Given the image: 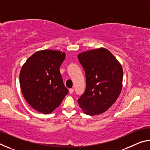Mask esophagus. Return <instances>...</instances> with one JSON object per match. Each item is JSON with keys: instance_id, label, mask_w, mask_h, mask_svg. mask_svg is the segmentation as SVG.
Wrapping results in <instances>:
<instances>
[{"instance_id": "obj_1", "label": "esophagus", "mask_w": 150, "mask_h": 150, "mask_svg": "<svg viewBox=\"0 0 150 150\" xmlns=\"http://www.w3.org/2000/svg\"><path fill=\"white\" fill-rule=\"evenodd\" d=\"M69 91L70 94H72L73 92H74V88H69Z\"/></svg>"}]
</instances>
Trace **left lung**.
I'll list each match as a JSON object with an SVG mask.
<instances>
[{"mask_svg": "<svg viewBox=\"0 0 150 150\" xmlns=\"http://www.w3.org/2000/svg\"><path fill=\"white\" fill-rule=\"evenodd\" d=\"M85 70L86 90L78 99L83 112L98 115L117 100L122 88L123 69L120 62L106 48L100 47L78 55Z\"/></svg>", "mask_w": 150, "mask_h": 150, "instance_id": "1", "label": "left lung"}]
</instances>
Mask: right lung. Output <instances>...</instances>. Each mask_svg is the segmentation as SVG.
<instances>
[{
    "label": "right lung",
    "mask_w": 150,
    "mask_h": 150,
    "mask_svg": "<svg viewBox=\"0 0 150 150\" xmlns=\"http://www.w3.org/2000/svg\"><path fill=\"white\" fill-rule=\"evenodd\" d=\"M65 58L60 51H38L22 65L20 85L25 100L43 114H50L62 103L69 91L63 84L59 67Z\"/></svg>",
    "instance_id": "add662e5"
}]
</instances>
